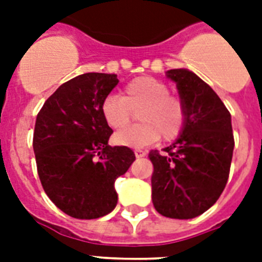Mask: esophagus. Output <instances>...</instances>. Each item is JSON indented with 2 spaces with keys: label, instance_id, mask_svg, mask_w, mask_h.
Segmentation results:
<instances>
[{
  "label": "esophagus",
  "instance_id": "34e87169",
  "mask_svg": "<svg viewBox=\"0 0 262 262\" xmlns=\"http://www.w3.org/2000/svg\"><path fill=\"white\" fill-rule=\"evenodd\" d=\"M135 155H136V158H137V159H140V158H144V156H147V152L141 151V149H136Z\"/></svg>",
  "mask_w": 262,
  "mask_h": 262
}]
</instances>
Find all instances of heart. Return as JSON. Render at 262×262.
Wrapping results in <instances>:
<instances>
[{
	"mask_svg": "<svg viewBox=\"0 0 262 262\" xmlns=\"http://www.w3.org/2000/svg\"><path fill=\"white\" fill-rule=\"evenodd\" d=\"M139 125L115 133L114 141L129 148H144L162 139H177L185 125V107L170 88L158 79L141 76L123 88L122 96L108 95L102 102V115L111 129H122L137 110Z\"/></svg>",
	"mask_w": 262,
	"mask_h": 262,
	"instance_id": "obj_1",
	"label": "heart"
}]
</instances>
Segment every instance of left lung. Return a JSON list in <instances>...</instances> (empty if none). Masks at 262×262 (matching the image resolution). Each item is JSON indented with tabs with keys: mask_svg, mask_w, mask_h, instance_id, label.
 Returning <instances> with one entry per match:
<instances>
[{
	"mask_svg": "<svg viewBox=\"0 0 262 262\" xmlns=\"http://www.w3.org/2000/svg\"><path fill=\"white\" fill-rule=\"evenodd\" d=\"M185 107V125L163 152H149L154 164L152 203L160 215L193 219L208 211L226 187L232 151L231 115L215 91L189 69H171Z\"/></svg>",
	"mask_w": 262,
	"mask_h": 262,
	"instance_id": "8db88e82",
	"label": "left lung"
}]
</instances>
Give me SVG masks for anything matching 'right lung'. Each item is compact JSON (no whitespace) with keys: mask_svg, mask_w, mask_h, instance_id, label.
Segmentation results:
<instances>
[{"mask_svg":"<svg viewBox=\"0 0 262 262\" xmlns=\"http://www.w3.org/2000/svg\"><path fill=\"white\" fill-rule=\"evenodd\" d=\"M119 80L84 73L63 83L39 111L34 147L38 175L49 199L76 219H98L117 205L115 179L136 160L127 147L108 145L111 127L102 102Z\"/></svg>","mask_w":262,"mask_h":262,"instance_id":"add662e5","label":"right lung"}]
</instances>
